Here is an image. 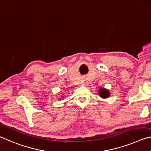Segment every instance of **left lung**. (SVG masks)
Wrapping results in <instances>:
<instances>
[{"mask_svg": "<svg viewBox=\"0 0 151 151\" xmlns=\"http://www.w3.org/2000/svg\"><path fill=\"white\" fill-rule=\"evenodd\" d=\"M98 93L100 97L102 98H107L110 95V92L108 89H106L104 88H100L98 90Z\"/></svg>", "mask_w": 151, "mask_h": 151, "instance_id": "left-lung-1", "label": "left lung"}]
</instances>
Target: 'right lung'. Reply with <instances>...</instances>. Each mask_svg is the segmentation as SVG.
Here are the masks:
<instances>
[{
    "mask_svg": "<svg viewBox=\"0 0 151 151\" xmlns=\"http://www.w3.org/2000/svg\"><path fill=\"white\" fill-rule=\"evenodd\" d=\"M62 97H63V96H62Z\"/></svg>",
    "mask_w": 151,
    "mask_h": 151,
    "instance_id": "1",
    "label": "right lung"
}]
</instances>
